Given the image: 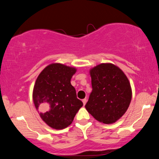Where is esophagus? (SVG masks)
I'll list each match as a JSON object with an SVG mask.
<instances>
[{
    "label": "esophagus",
    "instance_id": "esophagus-1",
    "mask_svg": "<svg viewBox=\"0 0 159 159\" xmlns=\"http://www.w3.org/2000/svg\"><path fill=\"white\" fill-rule=\"evenodd\" d=\"M83 105H85V104H86V102H87V99L86 98H85V99H83Z\"/></svg>",
    "mask_w": 159,
    "mask_h": 159
}]
</instances>
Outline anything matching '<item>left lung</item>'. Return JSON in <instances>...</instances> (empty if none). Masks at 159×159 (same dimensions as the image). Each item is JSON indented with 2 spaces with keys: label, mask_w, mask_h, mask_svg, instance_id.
<instances>
[{
  "label": "left lung",
  "mask_w": 159,
  "mask_h": 159,
  "mask_svg": "<svg viewBox=\"0 0 159 159\" xmlns=\"http://www.w3.org/2000/svg\"><path fill=\"white\" fill-rule=\"evenodd\" d=\"M92 92L85 104L97 120L115 123L127 111L132 98L130 82L125 74L112 64H101L90 70Z\"/></svg>",
  "instance_id": "8db88e82"
}]
</instances>
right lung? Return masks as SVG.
I'll list each match as a JSON object with an SVG mask.
<instances>
[{
	"instance_id": "1",
	"label": "right lung",
	"mask_w": 159,
	"mask_h": 159,
	"mask_svg": "<svg viewBox=\"0 0 159 159\" xmlns=\"http://www.w3.org/2000/svg\"><path fill=\"white\" fill-rule=\"evenodd\" d=\"M76 69L61 64H52L43 70L33 91L35 107L50 127L57 130L71 124L83 104L77 98L71 79Z\"/></svg>"
}]
</instances>
